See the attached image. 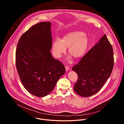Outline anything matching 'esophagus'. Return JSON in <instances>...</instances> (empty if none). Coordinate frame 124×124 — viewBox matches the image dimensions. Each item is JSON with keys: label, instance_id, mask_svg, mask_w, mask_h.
I'll return each mask as SVG.
<instances>
[{"label": "esophagus", "instance_id": "1", "mask_svg": "<svg viewBox=\"0 0 124 124\" xmlns=\"http://www.w3.org/2000/svg\"><path fill=\"white\" fill-rule=\"evenodd\" d=\"M65 69H66V71H68V70H69V69H70V68H69V67H68V66H65Z\"/></svg>", "mask_w": 124, "mask_h": 124}]
</instances>
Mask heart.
I'll use <instances>...</instances> for the list:
<instances>
[{
    "label": "heart",
    "mask_w": 124,
    "mask_h": 124,
    "mask_svg": "<svg viewBox=\"0 0 124 124\" xmlns=\"http://www.w3.org/2000/svg\"><path fill=\"white\" fill-rule=\"evenodd\" d=\"M89 45L87 35L83 32L73 31L65 34L61 40L57 38L52 44V52L55 57L60 58L68 48L69 54L75 58L82 57ZM71 57H69L70 60Z\"/></svg>",
    "instance_id": "obj_1"
}]
</instances>
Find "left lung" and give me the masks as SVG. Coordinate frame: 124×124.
I'll return each instance as SVG.
<instances>
[{"mask_svg": "<svg viewBox=\"0 0 124 124\" xmlns=\"http://www.w3.org/2000/svg\"><path fill=\"white\" fill-rule=\"evenodd\" d=\"M114 65L112 46L104 34L99 41L75 65L72 70L78 79L74 91L80 96H91L99 91L110 77Z\"/></svg>", "mask_w": 124, "mask_h": 124, "instance_id": "left-lung-1", "label": "left lung"}]
</instances>
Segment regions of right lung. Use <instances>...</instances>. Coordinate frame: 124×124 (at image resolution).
Returning <instances> with one entry per match:
<instances>
[{
    "label": "right lung",
    "mask_w": 124,
    "mask_h": 124,
    "mask_svg": "<svg viewBox=\"0 0 124 124\" xmlns=\"http://www.w3.org/2000/svg\"><path fill=\"white\" fill-rule=\"evenodd\" d=\"M51 26L50 22L32 26L20 38L16 52V67L23 86L39 97L48 95L65 73L63 64L50 51Z\"/></svg>",
    "instance_id": "right-lung-1"
}]
</instances>
